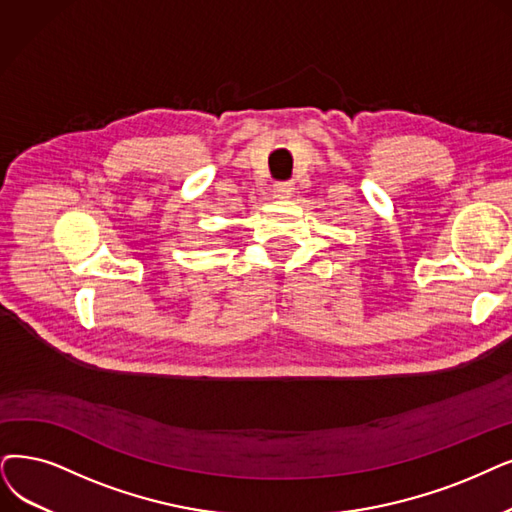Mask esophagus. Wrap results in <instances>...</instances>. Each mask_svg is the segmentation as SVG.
I'll use <instances>...</instances> for the list:
<instances>
[{
    "label": "esophagus",
    "instance_id": "1",
    "mask_svg": "<svg viewBox=\"0 0 512 512\" xmlns=\"http://www.w3.org/2000/svg\"><path fill=\"white\" fill-rule=\"evenodd\" d=\"M273 195L277 199H290L294 195V185L292 182H277V185L273 187Z\"/></svg>",
    "mask_w": 512,
    "mask_h": 512
}]
</instances>
